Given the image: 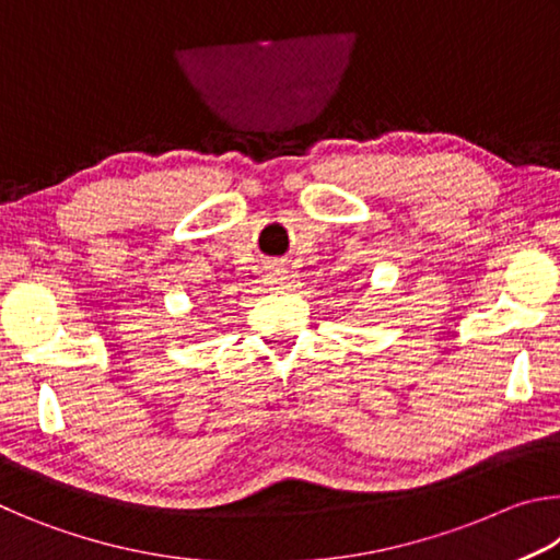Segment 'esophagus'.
I'll return each instance as SVG.
<instances>
[{
    "label": "esophagus",
    "instance_id": "esophagus-1",
    "mask_svg": "<svg viewBox=\"0 0 560 560\" xmlns=\"http://www.w3.org/2000/svg\"><path fill=\"white\" fill-rule=\"evenodd\" d=\"M287 281H289L287 269L279 267V264H273V267H269V277H267L269 287H283V283H287Z\"/></svg>",
    "mask_w": 560,
    "mask_h": 560
}]
</instances>
